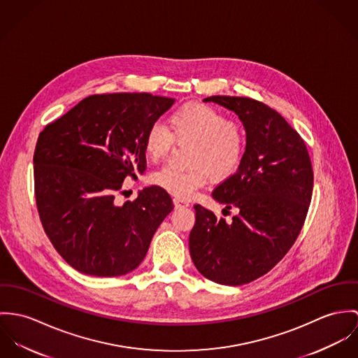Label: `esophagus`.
Wrapping results in <instances>:
<instances>
[{
  "label": "esophagus",
  "instance_id": "34e87169",
  "mask_svg": "<svg viewBox=\"0 0 358 358\" xmlns=\"http://www.w3.org/2000/svg\"><path fill=\"white\" fill-rule=\"evenodd\" d=\"M173 201H174L176 207H187V206H189V201H187L184 199L174 198Z\"/></svg>",
  "mask_w": 358,
  "mask_h": 358
}]
</instances>
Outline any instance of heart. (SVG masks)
Wrapping results in <instances>:
<instances>
[{
    "label": "heart",
    "mask_w": 358,
    "mask_h": 358,
    "mask_svg": "<svg viewBox=\"0 0 358 358\" xmlns=\"http://www.w3.org/2000/svg\"><path fill=\"white\" fill-rule=\"evenodd\" d=\"M173 141L192 143L187 169L163 166L151 176V182L181 199L191 198L201 188L207 176L225 180L236 173L247 144L243 123L207 104H185L173 111L169 129L152 123L144 136L147 158L158 163L173 147Z\"/></svg>",
    "instance_id": "b5f03b06"
}]
</instances>
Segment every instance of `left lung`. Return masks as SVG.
I'll return each mask as SVG.
<instances>
[{"mask_svg": "<svg viewBox=\"0 0 358 358\" xmlns=\"http://www.w3.org/2000/svg\"><path fill=\"white\" fill-rule=\"evenodd\" d=\"M244 123L247 145L236 173L213 198L236 210L232 221L195 204L189 252L199 272L224 285H241L272 271L301 234L313 194L305 141L276 110L250 97L210 96Z\"/></svg>", "mask_w": 358, "mask_h": 358, "instance_id": "left-lung-1", "label": "left lung"}]
</instances>
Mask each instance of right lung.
<instances>
[{
    "mask_svg": "<svg viewBox=\"0 0 358 358\" xmlns=\"http://www.w3.org/2000/svg\"><path fill=\"white\" fill-rule=\"evenodd\" d=\"M173 103L150 93L92 94L41 131L33 158L41 224L80 273L114 278L136 269L174 208L158 185L114 203L124 178L145 171L144 136Z\"/></svg>",
    "mask_w": 358,
    "mask_h": 358,
    "instance_id": "add662e5",
    "label": "right lung"
}]
</instances>
